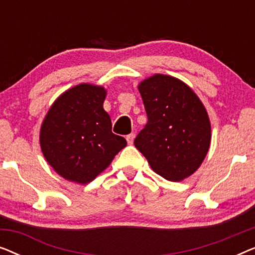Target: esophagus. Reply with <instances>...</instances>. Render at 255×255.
I'll list each match as a JSON object with an SVG mask.
<instances>
[{
  "mask_svg": "<svg viewBox=\"0 0 255 255\" xmlns=\"http://www.w3.org/2000/svg\"><path fill=\"white\" fill-rule=\"evenodd\" d=\"M133 139H134V134H133V133L127 135V141H128V145L133 144Z\"/></svg>",
  "mask_w": 255,
  "mask_h": 255,
  "instance_id": "obj_1",
  "label": "esophagus"
}]
</instances>
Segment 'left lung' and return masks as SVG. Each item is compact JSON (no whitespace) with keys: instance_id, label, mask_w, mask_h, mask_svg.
<instances>
[{"instance_id":"left-lung-1","label":"left lung","mask_w":255,"mask_h":255,"mask_svg":"<svg viewBox=\"0 0 255 255\" xmlns=\"http://www.w3.org/2000/svg\"><path fill=\"white\" fill-rule=\"evenodd\" d=\"M147 124L134 146L163 179L179 182L193 175L210 147L207 109L189 86L174 76L154 74L138 85Z\"/></svg>"}]
</instances>
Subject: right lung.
Here are the masks:
<instances>
[{
  "label": "right lung",
  "mask_w": 255,
  "mask_h": 255,
  "mask_svg": "<svg viewBox=\"0 0 255 255\" xmlns=\"http://www.w3.org/2000/svg\"><path fill=\"white\" fill-rule=\"evenodd\" d=\"M102 86L80 83L54 101L40 127V148L64 179L87 184L103 172L127 140L111 131Z\"/></svg>",
  "instance_id": "right-lung-1"
}]
</instances>
